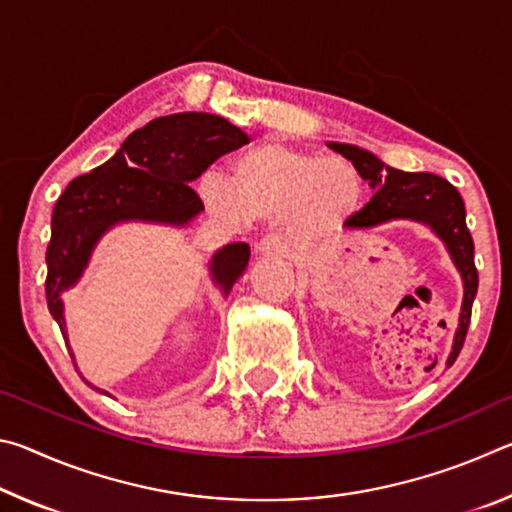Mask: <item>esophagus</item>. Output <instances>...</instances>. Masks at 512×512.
<instances>
[{"label": "esophagus", "instance_id": "esophagus-1", "mask_svg": "<svg viewBox=\"0 0 512 512\" xmlns=\"http://www.w3.org/2000/svg\"><path fill=\"white\" fill-rule=\"evenodd\" d=\"M255 253H262V255H280V257H287L289 255V244L284 241L282 237H266L259 241L255 246Z\"/></svg>", "mask_w": 512, "mask_h": 512}]
</instances>
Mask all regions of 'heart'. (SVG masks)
Here are the masks:
<instances>
[{
	"mask_svg": "<svg viewBox=\"0 0 512 512\" xmlns=\"http://www.w3.org/2000/svg\"><path fill=\"white\" fill-rule=\"evenodd\" d=\"M201 196L207 210L230 223L287 221L298 239L314 241L352 219L363 180L348 160L266 140L235 160L232 183L219 173L203 176Z\"/></svg>",
	"mask_w": 512,
	"mask_h": 512,
	"instance_id": "heart-1",
	"label": "heart"
}]
</instances>
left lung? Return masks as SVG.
Listing matches in <instances>:
<instances>
[{"label":"left lung","mask_w":512,"mask_h":512,"mask_svg":"<svg viewBox=\"0 0 512 512\" xmlns=\"http://www.w3.org/2000/svg\"><path fill=\"white\" fill-rule=\"evenodd\" d=\"M329 149L350 160L361 173V178L368 180V185L375 189L370 201L352 214L345 228L368 230L393 219H413L431 225V230L447 244L465 287L461 323H458L454 336V350L447 359V366H452L465 343L472 318V302L476 289H479V273L474 266V241L465 223V203L461 194L452 183H447L436 173H409L393 169L359 146L329 142Z\"/></svg>","instance_id":"left-lung-1"}]
</instances>
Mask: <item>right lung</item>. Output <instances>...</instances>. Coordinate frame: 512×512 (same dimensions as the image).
<instances>
[{"label": "right lung", "mask_w": 512, "mask_h": 512, "mask_svg": "<svg viewBox=\"0 0 512 512\" xmlns=\"http://www.w3.org/2000/svg\"><path fill=\"white\" fill-rule=\"evenodd\" d=\"M244 144L248 135L228 119L207 112H178L137 128L106 164L65 187L51 216L45 282L47 305L63 339L67 336L60 293L79 280L103 232L133 219L189 223L203 210L201 196L189 183L216 158ZM248 257V244L223 246L214 255L212 275L223 291H230L244 273Z\"/></svg>", "instance_id": "add662e5"}]
</instances>
